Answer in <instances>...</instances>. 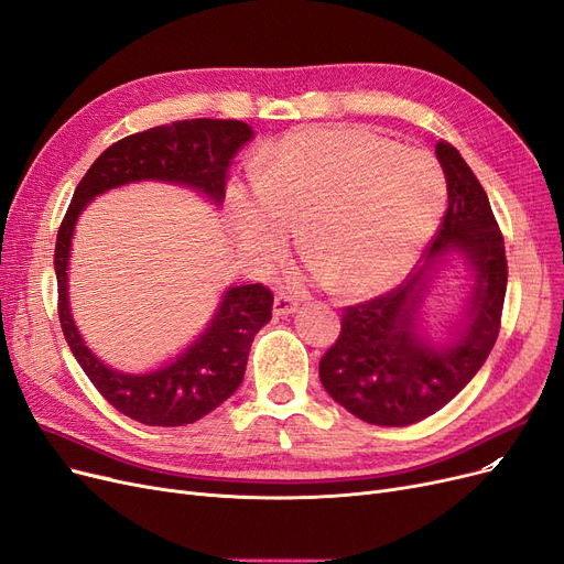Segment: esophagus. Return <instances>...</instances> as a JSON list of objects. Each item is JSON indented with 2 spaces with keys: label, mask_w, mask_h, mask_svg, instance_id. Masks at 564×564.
<instances>
[{
  "label": "esophagus",
  "mask_w": 564,
  "mask_h": 564,
  "mask_svg": "<svg viewBox=\"0 0 564 564\" xmlns=\"http://www.w3.org/2000/svg\"><path fill=\"white\" fill-rule=\"evenodd\" d=\"M297 311V302L295 297H290L288 293H279L274 297V316H288V314H295Z\"/></svg>",
  "instance_id": "esophagus-1"
}]
</instances>
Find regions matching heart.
Here are the masks:
<instances>
[{
  "label": "heart",
  "mask_w": 564,
  "mask_h": 564,
  "mask_svg": "<svg viewBox=\"0 0 564 564\" xmlns=\"http://www.w3.org/2000/svg\"><path fill=\"white\" fill-rule=\"evenodd\" d=\"M235 191L239 232L262 258L279 256L304 225L302 248L346 295L390 285L442 218L446 178L432 155L358 128L285 139Z\"/></svg>",
  "instance_id": "1"
}]
</instances>
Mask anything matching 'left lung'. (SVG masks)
Segmentation results:
<instances>
[{
	"instance_id": "1",
	"label": "left lung",
	"mask_w": 564,
	"mask_h": 564,
	"mask_svg": "<svg viewBox=\"0 0 564 564\" xmlns=\"http://www.w3.org/2000/svg\"><path fill=\"white\" fill-rule=\"evenodd\" d=\"M448 208L425 250V267L398 288L344 306L341 332L321 358L329 398L371 425L402 427L444 409L481 369L492 350L507 295L505 237L484 185L451 143H436ZM448 249L463 252L477 271L470 321L462 339L434 349L414 335V314L426 284V264Z\"/></svg>"
}]
</instances>
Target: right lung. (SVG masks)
I'll use <instances>...</instances> for the list:
<instances>
[{
  "mask_svg": "<svg viewBox=\"0 0 564 564\" xmlns=\"http://www.w3.org/2000/svg\"><path fill=\"white\" fill-rule=\"evenodd\" d=\"M253 137L241 120L193 118L143 130L109 145L86 176L57 229L55 274L57 316L74 358L113 409L153 427L195 423L214 411L243 381L250 344L269 323L274 295L262 283L227 290L216 318L183 356L153 373H120L101 365L80 341L67 304V260L74 223L95 195L132 181L191 185L216 202L225 199L227 172L241 145Z\"/></svg>",
  "mask_w": 564,
  "mask_h": 564,
  "instance_id": "right-lung-1",
  "label": "right lung"
}]
</instances>
